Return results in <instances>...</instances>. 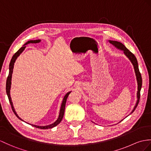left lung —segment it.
Here are the masks:
<instances>
[{
  "mask_svg": "<svg viewBox=\"0 0 151 151\" xmlns=\"http://www.w3.org/2000/svg\"><path fill=\"white\" fill-rule=\"evenodd\" d=\"M108 42L111 44H112L114 47H115L116 49H118L121 50H123L124 54L126 55L127 58L130 60L131 63L133 65L136 78H137V83H138V91H137V102H136V104L133 109V111H132L131 113H133V111H134L136 108L137 107V106L138 104L139 97H140V90H141L142 85V79L141 73L139 71L138 61H137V58H136V57L134 56V55L131 52H130V51L122 43L117 42V41H113V40H109Z\"/></svg>",
  "mask_w": 151,
  "mask_h": 151,
  "instance_id": "obj_1",
  "label": "left lung"
}]
</instances>
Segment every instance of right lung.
Here are the masks:
<instances>
[{"mask_svg": "<svg viewBox=\"0 0 151 151\" xmlns=\"http://www.w3.org/2000/svg\"><path fill=\"white\" fill-rule=\"evenodd\" d=\"M41 42V40H29L27 42L25 43L24 45H23L22 47H21L20 49L18 50L17 52L14 54L12 58V60L10 61V63H9V75L8 78H7V81H6V93L7 95H8V97L9 99V101L10 102V104L12 106V108L13 109V111L14 112V113L15 114V115L18 117V119L20 120L24 121L22 119H20L19 116L17 115V112L15 111V110L14 109L13 107V102L12 101V98H11L10 96V89H11V86H12V73H13V68H14V62H15L16 60L17 59V58L20 56V54L23 52L24 50V49H25V47H26V45L29 43H37ZM71 91H69L67 93H66V95H65V97L63 99V101H62V103L61 105V108H60V114H59V116L58 119L55 121V122L52 124H50V125H48V126H36V125H33L31 124L32 126H34L35 127H37L39 129H50V128H52L55 126H56L57 125H58L61 122V121L62 120L63 118V115H64V113H65V104H66V101H67V97L69 95V94L70 93Z\"/></svg>", "mask_w": 151, "mask_h": 151, "instance_id": "obj_1", "label": "right lung"}]
</instances>
